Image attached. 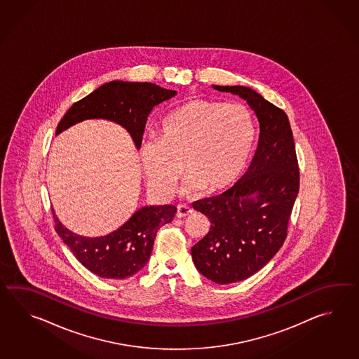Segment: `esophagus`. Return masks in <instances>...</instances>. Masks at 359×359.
<instances>
[{
	"label": "esophagus",
	"mask_w": 359,
	"mask_h": 359,
	"mask_svg": "<svg viewBox=\"0 0 359 359\" xmlns=\"http://www.w3.org/2000/svg\"><path fill=\"white\" fill-rule=\"evenodd\" d=\"M194 213V210L191 209L190 206L178 205L177 206L176 217L177 218H186L191 214Z\"/></svg>",
	"instance_id": "1"
}]
</instances>
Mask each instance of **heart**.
Segmentation results:
<instances>
[{"label": "heart", "instance_id": "1", "mask_svg": "<svg viewBox=\"0 0 359 359\" xmlns=\"http://www.w3.org/2000/svg\"><path fill=\"white\" fill-rule=\"evenodd\" d=\"M257 141L250 109L238 104L194 99L161 122L158 140L144 141L140 159L151 190L167 198L182 176L208 194L227 189L243 176Z\"/></svg>", "mask_w": 359, "mask_h": 359}]
</instances>
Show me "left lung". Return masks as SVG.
Here are the masks:
<instances>
[{"mask_svg": "<svg viewBox=\"0 0 359 359\" xmlns=\"http://www.w3.org/2000/svg\"><path fill=\"white\" fill-rule=\"evenodd\" d=\"M244 99L259 122V141L249 168L219 196L195 201L210 221L191 249L194 264L219 285L249 278L267 264L287 236L299 192L298 158L286 113L244 86H212Z\"/></svg>", "mask_w": 359, "mask_h": 359, "instance_id": "obj_1", "label": "left lung"}]
</instances>
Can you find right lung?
<instances>
[{
    "instance_id": "obj_1",
    "label": "right lung",
    "mask_w": 359,
    "mask_h": 359,
    "mask_svg": "<svg viewBox=\"0 0 359 359\" xmlns=\"http://www.w3.org/2000/svg\"><path fill=\"white\" fill-rule=\"evenodd\" d=\"M176 95L173 90L149 82L111 81L69 107L56 135L86 119H107L128 130L140 149L146 121L154 107ZM176 210L173 205L144 206L119 229L100 237L76 235L62 226L54 210L53 214L57 235L79 263L102 278L123 280L145 267L158 229L172 222Z\"/></svg>"
}]
</instances>
